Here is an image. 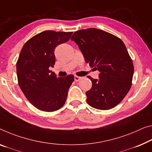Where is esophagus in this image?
<instances>
[{
	"label": "esophagus",
	"instance_id": "1",
	"mask_svg": "<svg viewBox=\"0 0 152 152\" xmlns=\"http://www.w3.org/2000/svg\"><path fill=\"white\" fill-rule=\"evenodd\" d=\"M81 79V77H78V76H75V81H77V82H78V81H79Z\"/></svg>",
	"mask_w": 152,
	"mask_h": 152
}]
</instances>
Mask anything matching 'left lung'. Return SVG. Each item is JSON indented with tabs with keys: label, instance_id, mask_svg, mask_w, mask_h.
Returning a JSON list of instances; mask_svg holds the SVG:
<instances>
[{
	"label": "left lung",
	"instance_id": "8db88e82",
	"mask_svg": "<svg viewBox=\"0 0 152 152\" xmlns=\"http://www.w3.org/2000/svg\"><path fill=\"white\" fill-rule=\"evenodd\" d=\"M71 39L77 43L85 61L100 72L99 79L88 77L92 86L86 92L90 106L108 110L122 101L132 85L134 66L123 41L96 28L80 30Z\"/></svg>",
	"mask_w": 152,
	"mask_h": 152
}]
</instances>
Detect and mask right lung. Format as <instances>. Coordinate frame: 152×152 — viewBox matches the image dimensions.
I'll return each mask as SVG.
<instances>
[{
    "mask_svg": "<svg viewBox=\"0 0 152 152\" xmlns=\"http://www.w3.org/2000/svg\"><path fill=\"white\" fill-rule=\"evenodd\" d=\"M72 33L45 30L29 39L21 50L16 64L18 83L28 101L39 110L56 111L66 102L74 75L57 77L49 69L55 64V48L68 41Z\"/></svg>",
    "mask_w": 152,
    "mask_h": 152,
    "instance_id": "add662e5",
    "label": "right lung"
}]
</instances>
